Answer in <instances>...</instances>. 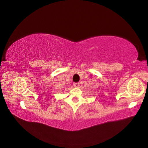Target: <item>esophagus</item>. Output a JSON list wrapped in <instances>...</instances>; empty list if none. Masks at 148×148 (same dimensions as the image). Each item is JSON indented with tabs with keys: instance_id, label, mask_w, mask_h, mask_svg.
Instances as JSON below:
<instances>
[{
	"instance_id": "1",
	"label": "esophagus",
	"mask_w": 148,
	"mask_h": 148,
	"mask_svg": "<svg viewBox=\"0 0 148 148\" xmlns=\"http://www.w3.org/2000/svg\"><path fill=\"white\" fill-rule=\"evenodd\" d=\"M73 85H74L75 87L78 88V87L79 86V83H75L73 84Z\"/></svg>"
}]
</instances>
